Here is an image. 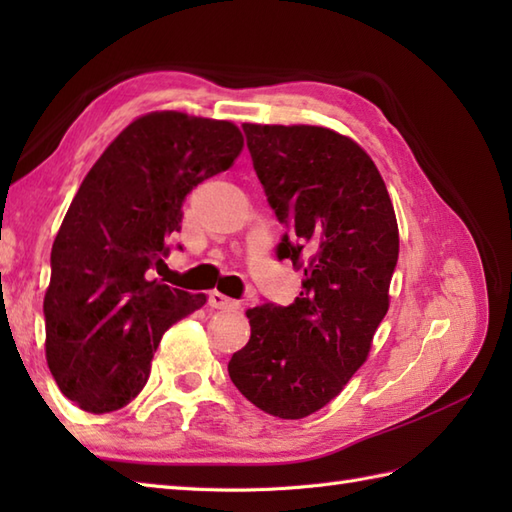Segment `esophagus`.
Masks as SVG:
<instances>
[{
  "mask_svg": "<svg viewBox=\"0 0 512 512\" xmlns=\"http://www.w3.org/2000/svg\"><path fill=\"white\" fill-rule=\"evenodd\" d=\"M209 306L215 310H235L237 308V301H233L231 297L222 295V292H211L209 295Z\"/></svg>",
  "mask_w": 512,
  "mask_h": 512,
  "instance_id": "34e87169",
  "label": "esophagus"
}]
</instances>
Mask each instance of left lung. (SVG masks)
<instances>
[{
	"mask_svg": "<svg viewBox=\"0 0 512 512\" xmlns=\"http://www.w3.org/2000/svg\"><path fill=\"white\" fill-rule=\"evenodd\" d=\"M268 202L286 224L279 259L303 270L288 308H248L250 339L228 363L270 416L299 420L341 394L389 310L398 262L394 204L367 151L321 125L244 123Z\"/></svg>",
	"mask_w": 512,
	"mask_h": 512,
	"instance_id": "1",
	"label": "left lung"
}]
</instances>
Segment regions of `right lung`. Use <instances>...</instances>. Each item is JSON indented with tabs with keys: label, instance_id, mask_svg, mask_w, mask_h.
Returning a JSON list of instances; mask_svg holds the SVG:
<instances>
[{
	"label": "right lung",
	"instance_id": "obj_1",
	"mask_svg": "<svg viewBox=\"0 0 512 512\" xmlns=\"http://www.w3.org/2000/svg\"><path fill=\"white\" fill-rule=\"evenodd\" d=\"M244 147L231 121L176 110L134 118L83 178L52 244L46 361L61 394L110 413L143 391L162 334L206 303L149 279L182 202Z\"/></svg>",
	"mask_w": 512,
	"mask_h": 512
}]
</instances>
